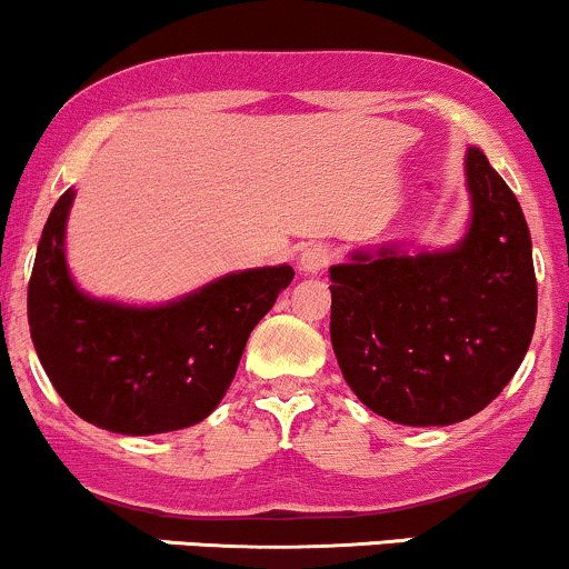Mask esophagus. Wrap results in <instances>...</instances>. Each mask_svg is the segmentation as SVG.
I'll return each instance as SVG.
<instances>
[{
	"label": "esophagus",
	"mask_w": 569,
	"mask_h": 569,
	"mask_svg": "<svg viewBox=\"0 0 569 569\" xmlns=\"http://www.w3.org/2000/svg\"><path fill=\"white\" fill-rule=\"evenodd\" d=\"M330 260H332V250L322 242H311L300 250V269L309 271V273L327 269V266H330Z\"/></svg>",
	"instance_id": "obj_1"
}]
</instances>
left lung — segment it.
I'll return each mask as SVG.
<instances>
[{
	"instance_id": "obj_1",
	"label": "left lung",
	"mask_w": 569,
	"mask_h": 569,
	"mask_svg": "<svg viewBox=\"0 0 569 569\" xmlns=\"http://www.w3.org/2000/svg\"><path fill=\"white\" fill-rule=\"evenodd\" d=\"M469 231L450 250L383 244L330 269V340L359 402L402 426L485 410L530 349L538 317L522 207L477 146L466 151Z\"/></svg>"
}]
</instances>
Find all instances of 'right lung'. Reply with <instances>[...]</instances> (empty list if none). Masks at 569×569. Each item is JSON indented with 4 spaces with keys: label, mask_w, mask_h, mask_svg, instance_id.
Here are the masks:
<instances>
[{
    "label": "right lung",
    "mask_w": 569,
    "mask_h": 569,
    "mask_svg": "<svg viewBox=\"0 0 569 569\" xmlns=\"http://www.w3.org/2000/svg\"><path fill=\"white\" fill-rule=\"evenodd\" d=\"M73 189L52 207L29 282V327L47 378L87 423L149 437L189 429L229 391L292 266L233 271L162 306L84 296L66 266Z\"/></svg>",
    "instance_id": "right-lung-1"
}]
</instances>
